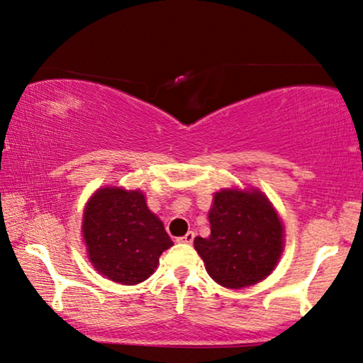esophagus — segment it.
Instances as JSON below:
<instances>
[{
	"instance_id": "esophagus-1",
	"label": "esophagus",
	"mask_w": 363,
	"mask_h": 363,
	"mask_svg": "<svg viewBox=\"0 0 363 363\" xmlns=\"http://www.w3.org/2000/svg\"><path fill=\"white\" fill-rule=\"evenodd\" d=\"M193 241H194V233H193V231H188L185 236L178 238V242H182V245H193Z\"/></svg>"
}]
</instances>
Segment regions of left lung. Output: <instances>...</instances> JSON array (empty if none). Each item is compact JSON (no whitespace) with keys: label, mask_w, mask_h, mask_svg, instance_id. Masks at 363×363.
I'll list each match as a JSON object with an SVG mask.
<instances>
[{"label":"left lung","mask_w":363,"mask_h":363,"mask_svg":"<svg viewBox=\"0 0 363 363\" xmlns=\"http://www.w3.org/2000/svg\"><path fill=\"white\" fill-rule=\"evenodd\" d=\"M209 222L211 236L194 238V247L213 281L241 289L270 275L283 251V225L262 193H216Z\"/></svg>","instance_id":"1"}]
</instances>
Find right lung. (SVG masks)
<instances>
[{"label": "right lung", "mask_w": 363, "mask_h": 363, "mask_svg": "<svg viewBox=\"0 0 363 363\" xmlns=\"http://www.w3.org/2000/svg\"><path fill=\"white\" fill-rule=\"evenodd\" d=\"M83 238L94 269L121 284L150 278L160 254L174 245L143 193L121 188L94 193L83 213Z\"/></svg>", "instance_id": "right-lung-1"}]
</instances>
